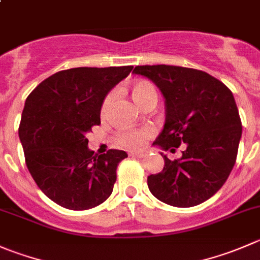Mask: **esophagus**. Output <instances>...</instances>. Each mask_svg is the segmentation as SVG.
I'll return each instance as SVG.
<instances>
[{
  "label": "esophagus",
  "mask_w": 260,
  "mask_h": 260,
  "mask_svg": "<svg viewBox=\"0 0 260 260\" xmlns=\"http://www.w3.org/2000/svg\"><path fill=\"white\" fill-rule=\"evenodd\" d=\"M147 155V151H136V152H132L131 153V156H133V157H145V156Z\"/></svg>",
  "instance_id": "esophagus-1"
}]
</instances>
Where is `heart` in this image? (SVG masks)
Masks as SVG:
<instances>
[{
	"mask_svg": "<svg viewBox=\"0 0 260 260\" xmlns=\"http://www.w3.org/2000/svg\"><path fill=\"white\" fill-rule=\"evenodd\" d=\"M131 95L135 100L136 104L140 108L146 107L152 103H157V91L155 86L147 81H137L131 86ZM113 100H114V92L108 94L102 105V114L105 115L110 109ZM152 128L143 127L137 129H125L118 133L117 141L120 146L127 148H138L145 143V141L152 135Z\"/></svg>",
	"mask_w": 260,
	"mask_h": 260,
	"instance_id": "b5f03b06",
	"label": "heart"
}]
</instances>
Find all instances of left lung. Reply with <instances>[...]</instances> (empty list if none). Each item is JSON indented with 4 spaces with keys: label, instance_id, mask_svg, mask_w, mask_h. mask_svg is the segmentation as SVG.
Returning a JSON list of instances; mask_svg holds the SVG:
<instances>
[{
    "label": "left lung",
    "instance_id": "left-lung-1",
    "mask_svg": "<svg viewBox=\"0 0 260 260\" xmlns=\"http://www.w3.org/2000/svg\"><path fill=\"white\" fill-rule=\"evenodd\" d=\"M165 100V124L155 147L181 157L165 161L162 171L147 178L151 193L174 207H193L211 198L233 170L241 138V120L234 95L207 72L178 66H137Z\"/></svg>",
    "mask_w": 260,
    "mask_h": 260
}]
</instances>
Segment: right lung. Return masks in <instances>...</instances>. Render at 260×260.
I'll use <instances>...</instances> for the list:
<instances>
[{"label": "right lung", "instance_id": "right-lung-1", "mask_svg": "<svg viewBox=\"0 0 260 260\" xmlns=\"http://www.w3.org/2000/svg\"><path fill=\"white\" fill-rule=\"evenodd\" d=\"M132 66L77 67L52 75L27 96L19 137L40 190L64 208L89 210L113 191L122 150L95 153L87 133L100 124L102 105Z\"/></svg>", "mask_w": 260, "mask_h": 260}]
</instances>
